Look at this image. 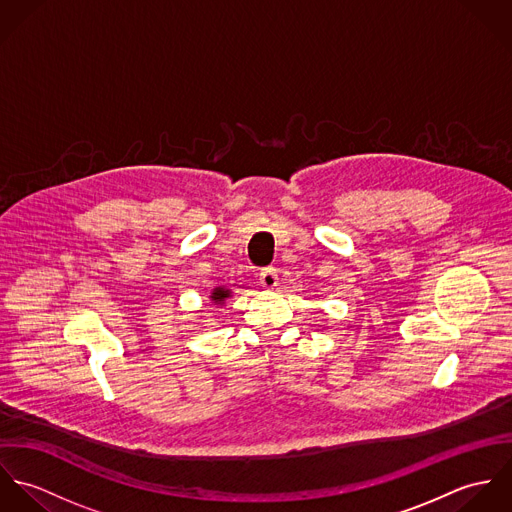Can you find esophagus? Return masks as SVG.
Masks as SVG:
<instances>
[{"label": "esophagus", "mask_w": 512, "mask_h": 512, "mask_svg": "<svg viewBox=\"0 0 512 512\" xmlns=\"http://www.w3.org/2000/svg\"><path fill=\"white\" fill-rule=\"evenodd\" d=\"M260 282H262V286H264L266 290H274V288L278 286V270L272 268V266L264 268V270L260 272Z\"/></svg>", "instance_id": "esophagus-1"}]
</instances>
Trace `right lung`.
I'll list each match as a JSON object with an SVG mask.
<instances>
[{"instance_id": "add662e5", "label": "right lung", "mask_w": 512, "mask_h": 512, "mask_svg": "<svg viewBox=\"0 0 512 512\" xmlns=\"http://www.w3.org/2000/svg\"><path fill=\"white\" fill-rule=\"evenodd\" d=\"M211 297H213V299H215V301H222V299H224V297H228V292H224V290H222V288H219V290H215V293H213V295H211Z\"/></svg>"}]
</instances>
